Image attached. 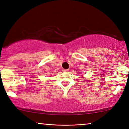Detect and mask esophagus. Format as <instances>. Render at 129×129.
I'll return each instance as SVG.
<instances>
[{
  "instance_id": "1",
  "label": "esophagus",
  "mask_w": 129,
  "mask_h": 129,
  "mask_svg": "<svg viewBox=\"0 0 129 129\" xmlns=\"http://www.w3.org/2000/svg\"><path fill=\"white\" fill-rule=\"evenodd\" d=\"M68 71H69L68 69H63L62 70V71H63V72H67Z\"/></svg>"
}]
</instances>
